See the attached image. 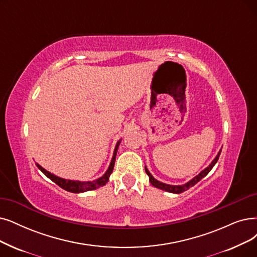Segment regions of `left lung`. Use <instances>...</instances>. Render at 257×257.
<instances>
[{"label":"left lung","mask_w":257,"mask_h":257,"mask_svg":"<svg viewBox=\"0 0 257 257\" xmlns=\"http://www.w3.org/2000/svg\"><path fill=\"white\" fill-rule=\"evenodd\" d=\"M220 152H221V151L218 152L217 156L214 158V160L211 162V164H210V166H209L208 168H206L203 171H201L196 177H194V178L191 179L189 182L182 184V186H172V184H167V183H163V182L158 181L157 179H155V178H154V177L152 176V174L149 172V170L147 169V167H146V172H147L148 176H149V178H150L151 183H152L153 186L155 187V188H158V189H160V190L167 191V192H170V193H174V194H180V193H182V192H184V191L189 190V189L192 188L193 186H195V184H196L198 181H200L204 176L208 175L209 172H210V171L212 170V168L215 166V163L217 162V160H218V158H219V155H220Z\"/></svg>","instance_id":"left-lung-1"}]
</instances>
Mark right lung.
<instances>
[{
	"label": "right lung",
	"mask_w": 257,
	"mask_h": 257,
	"mask_svg": "<svg viewBox=\"0 0 257 257\" xmlns=\"http://www.w3.org/2000/svg\"><path fill=\"white\" fill-rule=\"evenodd\" d=\"M121 140H119L116 145L115 151H114V155H112L111 161L109 167L107 169V171L105 172V174L103 176H101L100 178L94 180V181H79V180H69V179H64V178H60L54 174H51L50 172L46 171L45 169H43L40 164L36 163L37 167L39 168V170H41V172L44 173V175H46L50 180H53L56 184L60 188L64 189L67 192H71V193H83L86 191H91V190H96L100 187H103L106 184V182L109 180V176L110 174L112 173V170H114V166H115V160H116V155H117V151L119 148Z\"/></svg>",
	"instance_id": "add662e5"
}]
</instances>
